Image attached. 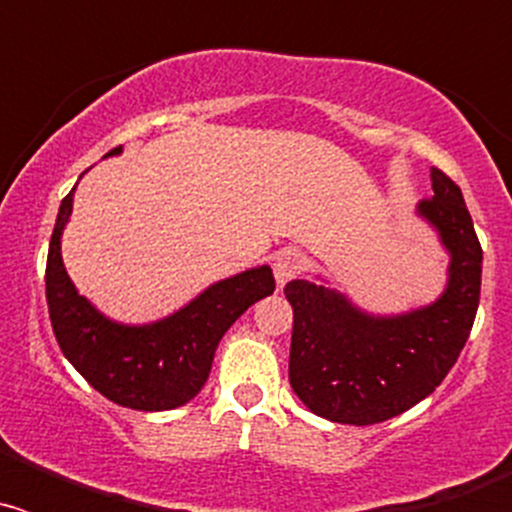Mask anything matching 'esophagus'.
Instances as JSON below:
<instances>
[{
  "mask_svg": "<svg viewBox=\"0 0 512 512\" xmlns=\"http://www.w3.org/2000/svg\"><path fill=\"white\" fill-rule=\"evenodd\" d=\"M302 271V253L297 248H284L274 256V277H277L279 287L297 277Z\"/></svg>",
  "mask_w": 512,
  "mask_h": 512,
  "instance_id": "34e87169",
  "label": "esophagus"
}]
</instances>
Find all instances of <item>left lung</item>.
<instances>
[{"mask_svg": "<svg viewBox=\"0 0 512 512\" xmlns=\"http://www.w3.org/2000/svg\"><path fill=\"white\" fill-rule=\"evenodd\" d=\"M433 197L420 215L451 251L449 287L431 307L400 318H369L346 297L295 279L284 287L295 310L289 382L307 408L333 423L390 420L431 395L467 343L479 305L482 246L459 184L433 169Z\"/></svg>", "mask_w": 512, "mask_h": 512, "instance_id": "obj_1", "label": "left lung"}]
</instances>
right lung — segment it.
<instances>
[{"instance_id":"obj_1","label":"right lung","mask_w":512,"mask_h":512,"mask_svg":"<svg viewBox=\"0 0 512 512\" xmlns=\"http://www.w3.org/2000/svg\"><path fill=\"white\" fill-rule=\"evenodd\" d=\"M120 153V146L112 148ZM74 189L61 202L45 264V297L63 356L99 395L133 410H171L192 400L210 374L225 330L271 295L269 266L212 284L192 305L161 323L128 328L102 318L71 284L61 261V230L71 215Z\"/></svg>"}]
</instances>
